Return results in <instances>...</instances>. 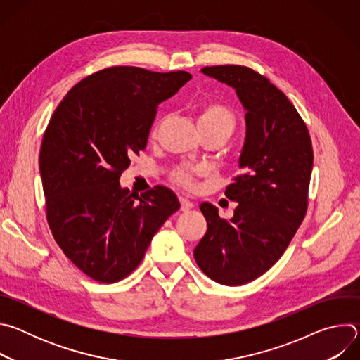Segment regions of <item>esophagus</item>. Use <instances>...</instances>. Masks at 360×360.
<instances>
[{
    "instance_id": "obj_1",
    "label": "esophagus",
    "mask_w": 360,
    "mask_h": 360,
    "mask_svg": "<svg viewBox=\"0 0 360 360\" xmlns=\"http://www.w3.org/2000/svg\"><path fill=\"white\" fill-rule=\"evenodd\" d=\"M179 202H181V211H184V212L193 208V203L185 196H179Z\"/></svg>"
}]
</instances>
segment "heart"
<instances>
[{
	"label": "heart",
	"instance_id": "obj_1",
	"mask_svg": "<svg viewBox=\"0 0 360 360\" xmlns=\"http://www.w3.org/2000/svg\"><path fill=\"white\" fill-rule=\"evenodd\" d=\"M198 127L200 132L217 131L228 138L235 131L236 117L229 107L221 104V102H207L198 111ZM157 132L158 127L152 131V136H155ZM199 172V167L176 168L172 172V181L185 188H191L193 186V175Z\"/></svg>",
	"mask_w": 360,
	"mask_h": 360
}]
</instances>
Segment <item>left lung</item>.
I'll return each mask as SVG.
<instances>
[{
  "mask_svg": "<svg viewBox=\"0 0 360 360\" xmlns=\"http://www.w3.org/2000/svg\"><path fill=\"white\" fill-rule=\"evenodd\" d=\"M202 72L232 86L246 110L242 174L226 186L238 202L226 221L210 202L200 203L208 229L193 250L212 281L245 285L278 261L307 211L314 149L307 127L288 96L248 67L215 65Z\"/></svg>",
  "mask_w": 360,
  "mask_h": 360,
  "instance_id": "1",
  "label": "left lung"
}]
</instances>
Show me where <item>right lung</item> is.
Segmentation results:
<instances>
[{
    "mask_svg": "<svg viewBox=\"0 0 360 360\" xmlns=\"http://www.w3.org/2000/svg\"><path fill=\"white\" fill-rule=\"evenodd\" d=\"M191 78L186 71L104 68L72 86L48 122L39 150L46 221L67 258L96 282L132 274L179 210L171 189L138 196L120 178L145 149L158 105Z\"/></svg>",
    "mask_w": 360,
    "mask_h": 360,
    "instance_id": "add662e5",
    "label": "right lung"
}]
</instances>
